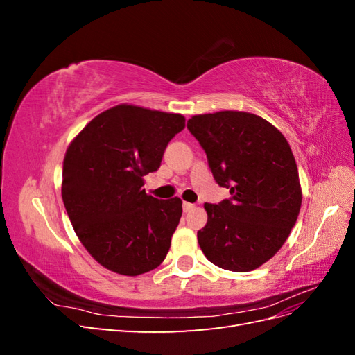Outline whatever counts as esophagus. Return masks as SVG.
I'll return each instance as SVG.
<instances>
[{
	"label": "esophagus",
	"mask_w": 355,
	"mask_h": 355,
	"mask_svg": "<svg viewBox=\"0 0 355 355\" xmlns=\"http://www.w3.org/2000/svg\"><path fill=\"white\" fill-rule=\"evenodd\" d=\"M194 209H196L194 204H191V202L184 201V211H185V213H188V211H191V210H194Z\"/></svg>",
	"instance_id": "esophagus-1"
}]
</instances>
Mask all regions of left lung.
<instances>
[{
  "label": "left lung",
  "mask_w": 355,
  "mask_h": 355,
  "mask_svg": "<svg viewBox=\"0 0 355 355\" xmlns=\"http://www.w3.org/2000/svg\"><path fill=\"white\" fill-rule=\"evenodd\" d=\"M196 136L214 180L230 200L204 204L206 227L197 232L204 256L219 268L249 272L282 249L302 202L297 166L283 133L243 111L194 115Z\"/></svg>",
  "instance_id": "left-lung-1"
}]
</instances>
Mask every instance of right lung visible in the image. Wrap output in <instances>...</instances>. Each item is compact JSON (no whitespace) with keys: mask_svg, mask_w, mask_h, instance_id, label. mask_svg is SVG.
<instances>
[{"mask_svg":"<svg viewBox=\"0 0 355 355\" xmlns=\"http://www.w3.org/2000/svg\"><path fill=\"white\" fill-rule=\"evenodd\" d=\"M185 116L121 103L94 116L69 144L62 200L94 261L121 275L153 271L170 249L182 200L148 196L144 176L158 170Z\"/></svg>","mask_w":355,"mask_h":355,"instance_id":"right-lung-1","label":"right lung"}]
</instances>
